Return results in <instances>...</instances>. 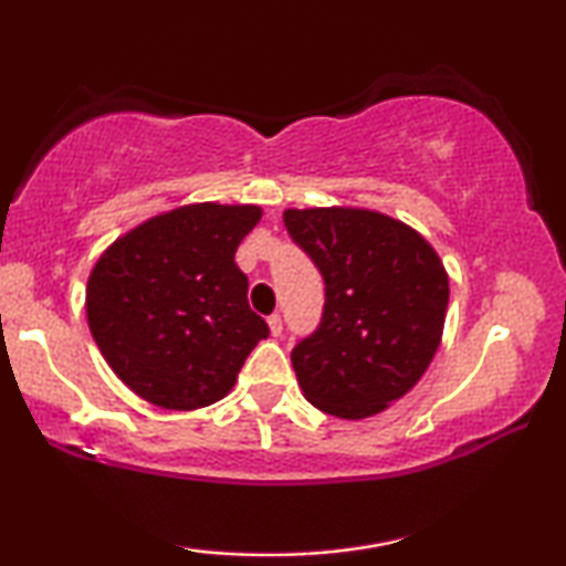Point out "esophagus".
Listing matches in <instances>:
<instances>
[{"label": "esophagus", "instance_id": "esophagus-1", "mask_svg": "<svg viewBox=\"0 0 566 566\" xmlns=\"http://www.w3.org/2000/svg\"><path fill=\"white\" fill-rule=\"evenodd\" d=\"M268 327H270V335L273 337H281V332H283V319H281V314H273L268 319Z\"/></svg>", "mask_w": 566, "mask_h": 566}]
</instances>
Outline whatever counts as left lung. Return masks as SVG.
<instances>
[{
  "mask_svg": "<svg viewBox=\"0 0 566 566\" xmlns=\"http://www.w3.org/2000/svg\"><path fill=\"white\" fill-rule=\"evenodd\" d=\"M283 223L324 277V314L293 347L304 397L339 420L384 412L436 358L448 273L428 239L366 208H289Z\"/></svg>",
  "mask_w": 566,
  "mask_h": 566,
  "instance_id": "obj_1",
  "label": "left lung"
}]
</instances>
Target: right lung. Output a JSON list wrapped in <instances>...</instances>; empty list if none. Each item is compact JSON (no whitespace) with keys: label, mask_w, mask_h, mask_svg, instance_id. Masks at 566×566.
I'll use <instances>...</instances> for the list:
<instances>
[{"label":"right lung","mask_w":566,"mask_h":566,"mask_svg":"<svg viewBox=\"0 0 566 566\" xmlns=\"http://www.w3.org/2000/svg\"><path fill=\"white\" fill-rule=\"evenodd\" d=\"M260 219V206H180L99 254L87 281L90 332L130 391L190 412L234 389L247 355L270 335L234 262Z\"/></svg>","instance_id":"obj_1"}]
</instances>
